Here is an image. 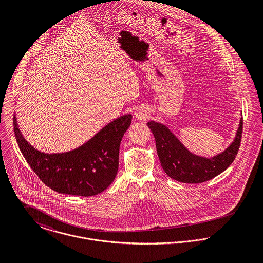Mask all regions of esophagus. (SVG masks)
Wrapping results in <instances>:
<instances>
[{
    "label": "esophagus",
    "instance_id": "obj_1",
    "mask_svg": "<svg viewBox=\"0 0 263 263\" xmlns=\"http://www.w3.org/2000/svg\"><path fill=\"white\" fill-rule=\"evenodd\" d=\"M146 116H147V114H146V112H145L144 110H142V109L137 110V112H136V117L139 118V119H145Z\"/></svg>",
    "mask_w": 263,
    "mask_h": 263
}]
</instances>
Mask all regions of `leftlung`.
<instances>
[{
    "label": "left lung",
    "mask_w": 263,
    "mask_h": 263,
    "mask_svg": "<svg viewBox=\"0 0 263 263\" xmlns=\"http://www.w3.org/2000/svg\"><path fill=\"white\" fill-rule=\"evenodd\" d=\"M147 124L155 137L162 168L169 177L183 183H201L225 171L236 158L243 129V119L241 118L232 144L217 156L206 158L188 151L165 124L154 120Z\"/></svg>",
    "instance_id": "obj_1"
}]
</instances>
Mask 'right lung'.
Returning a JSON list of instances; mask_svg holds the SVG:
<instances>
[{
	"mask_svg": "<svg viewBox=\"0 0 263 263\" xmlns=\"http://www.w3.org/2000/svg\"><path fill=\"white\" fill-rule=\"evenodd\" d=\"M132 118V114L122 115L75 150L54 154L32 147L22 136L16 115L13 125L22 155L46 186L59 193L92 196L112 183L118 169L120 142Z\"/></svg>",
	"mask_w": 263,
	"mask_h": 263,
	"instance_id": "add662e5",
	"label": "right lung"
}]
</instances>
